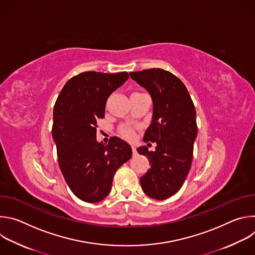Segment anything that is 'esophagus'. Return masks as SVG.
<instances>
[{"instance_id":"esophagus-1","label":"esophagus","mask_w":255,"mask_h":255,"mask_svg":"<svg viewBox=\"0 0 255 255\" xmlns=\"http://www.w3.org/2000/svg\"><path fill=\"white\" fill-rule=\"evenodd\" d=\"M132 152H133V156H136L137 155V151H136V147L134 146V145H132Z\"/></svg>"}]
</instances>
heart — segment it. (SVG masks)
<instances>
[{
	"label": "heart",
	"instance_id": "b5f03b06",
	"mask_svg": "<svg viewBox=\"0 0 255 255\" xmlns=\"http://www.w3.org/2000/svg\"><path fill=\"white\" fill-rule=\"evenodd\" d=\"M121 133H122V135H123L124 137H126V138H131V137L133 136V133H132V131H131L129 128H123V129L121 130Z\"/></svg>",
	"mask_w": 255,
	"mask_h": 255
}]
</instances>
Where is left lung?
Listing matches in <instances>:
<instances>
[{"mask_svg":"<svg viewBox=\"0 0 255 255\" xmlns=\"http://www.w3.org/2000/svg\"><path fill=\"white\" fill-rule=\"evenodd\" d=\"M129 75L150 94L153 103L152 120L143 141L155 142L156 147L154 151L137 148L151 164L140 184L148 197L165 200L178 192L191 168L198 133L195 106L186 86L169 71L151 68Z\"/></svg>","mask_w":255,"mask_h":255,"instance_id":"8db88e82","label":"left lung"}]
</instances>
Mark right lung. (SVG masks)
I'll list each match as a JSON object with an SVG mask.
<instances>
[{"label": "right lung", "instance_id": "right-lung-1", "mask_svg": "<svg viewBox=\"0 0 255 255\" xmlns=\"http://www.w3.org/2000/svg\"><path fill=\"white\" fill-rule=\"evenodd\" d=\"M129 76L86 71L71 78L53 109L52 137L59 168L71 192L88 203L104 200L117 169L132 156L130 145L112 137L107 145L97 141V120L105 117L107 99Z\"/></svg>", "mask_w": 255, "mask_h": 255}]
</instances>
